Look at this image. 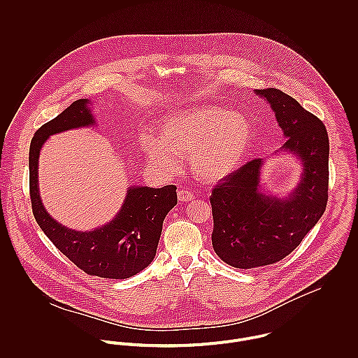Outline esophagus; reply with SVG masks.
Wrapping results in <instances>:
<instances>
[{"label":"esophagus","mask_w":358,"mask_h":358,"mask_svg":"<svg viewBox=\"0 0 358 358\" xmlns=\"http://www.w3.org/2000/svg\"><path fill=\"white\" fill-rule=\"evenodd\" d=\"M178 199H179V201H182V203H189V201H192V200L194 199V196H193L192 192L182 189V190L178 192Z\"/></svg>","instance_id":"esophagus-1"}]
</instances>
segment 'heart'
<instances>
[{"label":"heart","mask_w":358,"mask_h":358,"mask_svg":"<svg viewBox=\"0 0 358 358\" xmlns=\"http://www.w3.org/2000/svg\"><path fill=\"white\" fill-rule=\"evenodd\" d=\"M251 135V125L243 114L219 106H197L165 117L158 136H141V149L154 171L165 175L178 173L179 155L189 153L194 176L213 183L236 171Z\"/></svg>","instance_id":"1"}]
</instances>
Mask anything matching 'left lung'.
Masks as SVG:
<instances>
[{
	"label": "left lung",
	"mask_w": 358,
	"mask_h": 358,
	"mask_svg": "<svg viewBox=\"0 0 358 358\" xmlns=\"http://www.w3.org/2000/svg\"><path fill=\"white\" fill-rule=\"evenodd\" d=\"M255 94L270 104L287 138L280 152L295 155L302 173L288 197L264 194L260 186L264 159L257 158L212 190V247L237 268L267 266L289 255L320 220L328 201L329 141L322 121L280 90H255Z\"/></svg>",
	"instance_id": "8db88e82"
}]
</instances>
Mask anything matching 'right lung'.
<instances>
[{
  "instance_id": "right-lung-1",
  "label": "right lung",
  "mask_w": 358,
  "mask_h": 358,
  "mask_svg": "<svg viewBox=\"0 0 358 358\" xmlns=\"http://www.w3.org/2000/svg\"><path fill=\"white\" fill-rule=\"evenodd\" d=\"M91 101L78 99L44 124L31 139L29 152L30 199L34 217L53 245L87 274L103 278H129L146 268L157 252L166 213L178 203L176 186L161 189L128 187L124 204L106 224L91 231H77L56 222L41 201L38 158L52 135L94 127Z\"/></svg>"
}]
</instances>
